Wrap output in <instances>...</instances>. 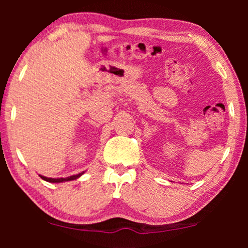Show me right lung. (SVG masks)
Masks as SVG:
<instances>
[{
  "instance_id": "right-lung-1",
  "label": "right lung",
  "mask_w": 248,
  "mask_h": 248,
  "mask_svg": "<svg viewBox=\"0 0 248 248\" xmlns=\"http://www.w3.org/2000/svg\"><path fill=\"white\" fill-rule=\"evenodd\" d=\"M83 172L84 171L80 172V174L73 175V176H69V177H65V178H48V177H45V176H42V175H39V176L44 179V181H46V182H49V183H63V182H67V181H74V179L79 178L80 176H82Z\"/></svg>"
}]
</instances>
